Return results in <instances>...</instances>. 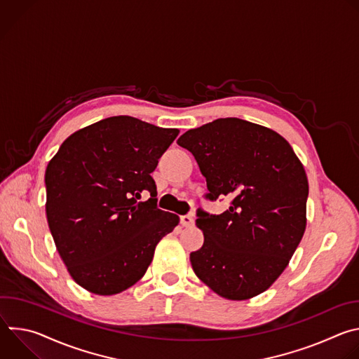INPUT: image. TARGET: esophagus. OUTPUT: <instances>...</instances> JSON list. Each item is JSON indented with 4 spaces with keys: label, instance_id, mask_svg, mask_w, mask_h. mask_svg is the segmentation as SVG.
Returning <instances> with one entry per match:
<instances>
[{
    "label": "esophagus",
    "instance_id": "1",
    "mask_svg": "<svg viewBox=\"0 0 359 359\" xmlns=\"http://www.w3.org/2000/svg\"><path fill=\"white\" fill-rule=\"evenodd\" d=\"M180 224L183 227H191L194 224V219L191 215H184V216H180Z\"/></svg>",
    "mask_w": 359,
    "mask_h": 359
}]
</instances>
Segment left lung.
<instances>
[{
	"instance_id": "8db88e82",
	"label": "left lung",
	"mask_w": 359,
	"mask_h": 359,
	"mask_svg": "<svg viewBox=\"0 0 359 359\" xmlns=\"http://www.w3.org/2000/svg\"><path fill=\"white\" fill-rule=\"evenodd\" d=\"M177 144L191 151L206 177L208 200L229 209H197L204 243L190 254L194 274L219 295L247 299L284 271L305 231L309 180L290 143L238 118L190 129Z\"/></svg>"
}]
</instances>
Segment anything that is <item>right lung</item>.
I'll use <instances>...</instances> for the list:
<instances>
[{
  "instance_id": "add662e5",
  "label": "right lung",
  "mask_w": 359,
  "mask_h": 359,
  "mask_svg": "<svg viewBox=\"0 0 359 359\" xmlns=\"http://www.w3.org/2000/svg\"><path fill=\"white\" fill-rule=\"evenodd\" d=\"M132 116H112L71 135L45 172L46 219L71 277L97 295L137 283L156 244L179 223L158 208L150 173L177 137ZM151 197L137 202L142 192Z\"/></svg>"
}]
</instances>
